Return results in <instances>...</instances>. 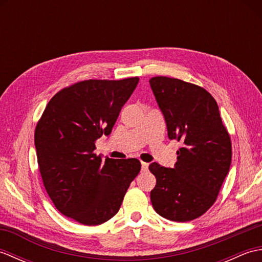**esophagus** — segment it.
<instances>
[{"mask_svg":"<svg viewBox=\"0 0 262 262\" xmlns=\"http://www.w3.org/2000/svg\"><path fill=\"white\" fill-rule=\"evenodd\" d=\"M147 169H148V163L142 162V171H147Z\"/></svg>","mask_w":262,"mask_h":262,"instance_id":"esophagus-1","label":"esophagus"}]
</instances>
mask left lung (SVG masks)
<instances>
[{
  "label": "left lung",
  "mask_w": 262,
  "mask_h": 262,
  "mask_svg": "<svg viewBox=\"0 0 262 262\" xmlns=\"http://www.w3.org/2000/svg\"><path fill=\"white\" fill-rule=\"evenodd\" d=\"M149 85L162 111L170 140L182 143L173 168L153 162V208L174 222L202 216L215 203L229 173L232 146L215 99L191 83L155 76Z\"/></svg>",
  "instance_id": "obj_1"
}]
</instances>
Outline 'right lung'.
<instances>
[{
    "instance_id": "add662e5",
    "label": "right lung",
    "mask_w": 262,
    "mask_h": 262,
    "mask_svg": "<svg viewBox=\"0 0 262 262\" xmlns=\"http://www.w3.org/2000/svg\"><path fill=\"white\" fill-rule=\"evenodd\" d=\"M138 77L89 80L55 94L38 121L35 146L48 196L63 215L84 225L114 217L141 170L137 159L94 154L96 142L110 135Z\"/></svg>"
}]
</instances>
